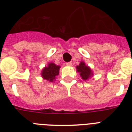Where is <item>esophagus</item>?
Here are the masks:
<instances>
[{"mask_svg":"<svg viewBox=\"0 0 132 132\" xmlns=\"http://www.w3.org/2000/svg\"><path fill=\"white\" fill-rule=\"evenodd\" d=\"M66 65H67V66H71V65H72V63L71 62H67V63H66Z\"/></svg>","mask_w":132,"mask_h":132,"instance_id":"1","label":"esophagus"}]
</instances>
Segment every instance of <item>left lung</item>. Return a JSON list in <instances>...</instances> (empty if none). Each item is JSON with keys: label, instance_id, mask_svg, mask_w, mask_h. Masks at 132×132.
<instances>
[{"label": "left lung", "instance_id": "left-lung-1", "mask_svg": "<svg viewBox=\"0 0 132 132\" xmlns=\"http://www.w3.org/2000/svg\"><path fill=\"white\" fill-rule=\"evenodd\" d=\"M77 71L80 73V77L83 80H87L93 75L91 70L88 66H86L84 62H80L79 66L77 67Z\"/></svg>", "mask_w": 132, "mask_h": 132}]
</instances>
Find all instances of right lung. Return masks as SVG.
Returning a JSON list of instances; mask_svg holds the SVG:
<instances>
[{
	"instance_id": "obj_1",
	"label": "right lung",
	"mask_w": 132,
	"mask_h": 132,
	"mask_svg": "<svg viewBox=\"0 0 132 132\" xmlns=\"http://www.w3.org/2000/svg\"><path fill=\"white\" fill-rule=\"evenodd\" d=\"M59 68L60 67L56 65L55 64L51 63L48 65V66L43 69L42 72V76L44 79L52 82L57 75H59Z\"/></svg>"
}]
</instances>
